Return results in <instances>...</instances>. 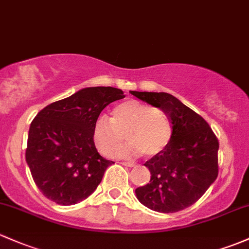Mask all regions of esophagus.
I'll return each mask as SVG.
<instances>
[{
	"instance_id": "34e87169",
	"label": "esophagus",
	"mask_w": 249,
	"mask_h": 249,
	"mask_svg": "<svg viewBox=\"0 0 249 249\" xmlns=\"http://www.w3.org/2000/svg\"><path fill=\"white\" fill-rule=\"evenodd\" d=\"M121 164L124 165V166H127V167H134L135 166L134 162H130V161H124V162H121Z\"/></svg>"
}]
</instances>
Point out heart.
Segmentation results:
<instances>
[{
    "instance_id": "1",
    "label": "heart",
    "mask_w": 249,
    "mask_h": 249,
    "mask_svg": "<svg viewBox=\"0 0 249 249\" xmlns=\"http://www.w3.org/2000/svg\"><path fill=\"white\" fill-rule=\"evenodd\" d=\"M124 136L130 143L120 154L156 157L170 142L172 124L161 109L139 101H125L113 109L111 120L106 115L96 119L92 140L102 156L114 157L124 143Z\"/></svg>"
}]
</instances>
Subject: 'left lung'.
Wrapping results in <instances>:
<instances>
[{
  "label": "left lung",
  "mask_w": 249,
  "mask_h": 249,
  "mask_svg": "<svg viewBox=\"0 0 249 249\" xmlns=\"http://www.w3.org/2000/svg\"><path fill=\"white\" fill-rule=\"evenodd\" d=\"M170 117L172 136L164 151L146 161L151 180L136 198L158 213H177L197 202L218 175V140L208 122L167 92L130 91Z\"/></svg>",
  "instance_id": "obj_1"
}]
</instances>
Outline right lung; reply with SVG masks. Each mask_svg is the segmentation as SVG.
I'll use <instances>...</instances> for the list:
<instances>
[{"mask_svg": "<svg viewBox=\"0 0 249 249\" xmlns=\"http://www.w3.org/2000/svg\"><path fill=\"white\" fill-rule=\"evenodd\" d=\"M121 89L91 87L45 107L32 121L26 161L45 197L60 205L88 198L114 161L96 149L92 128L108 104L124 98Z\"/></svg>", "mask_w": 249, "mask_h": 249, "instance_id": "1", "label": "right lung"}]
</instances>
